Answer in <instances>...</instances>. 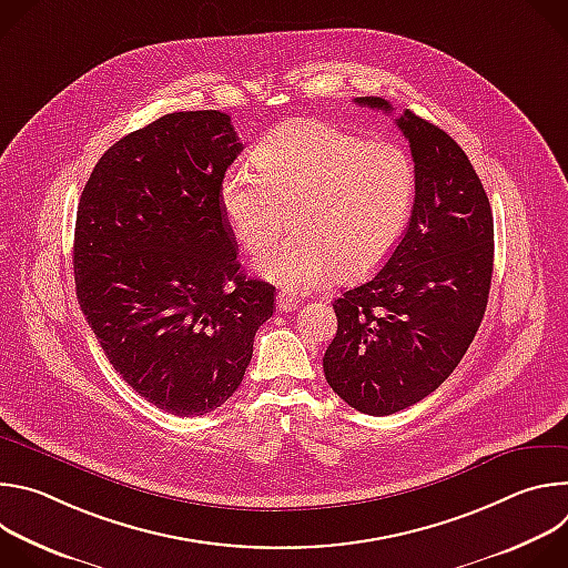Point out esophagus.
Masks as SVG:
<instances>
[{
    "instance_id": "esophagus-1",
    "label": "esophagus",
    "mask_w": 568,
    "mask_h": 568,
    "mask_svg": "<svg viewBox=\"0 0 568 568\" xmlns=\"http://www.w3.org/2000/svg\"><path fill=\"white\" fill-rule=\"evenodd\" d=\"M276 305H278V310L281 312H292V310H296L298 307V298L292 294V292H278L276 294Z\"/></svg>"
}]
</instances>
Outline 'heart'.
<instances>
[{
  "label": "heart",
  "instance_id": "1",
  "mask_svg": "<svg viewBox=\"0 0 568 568\" xmlns=\"http://www.w3.org/2000/svg\"><path fill=\"white\" fill-rule=\"evenodd\" d=\"M252 159L256 173L229 171L220 200L250 254L270 252L290 222L296 229L261 263L265 278L285 287H314L335 272L359 278L395 250L416 191L412 159L395 143L296 119L274 128Z\"/></svg>",
  "mask_w": 568,
  "mask_h": 568
}]
</instances>
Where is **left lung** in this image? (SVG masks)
Masks as SVG:
<instances>
[{
    "label": "left lung",
    "mask_w": 568,
    "mask_h": 568,
    "mask_svg": "<svg viewBox=\"0 0 568 568\" xmlns=\"http://www.w3.org/2000/svg\"><path fill=\"white\" fill-rule=\"evenodd\" d=\"M355 103L393 112L377 97ZM416 200L386 265L335 298L337 335L323 355L333 390L353 409L390 416L434 393L458 366L485 314L495 263L490 200L463 148L404 110Z\"/></svg>",
    "instance_id": "left-lung-1"
}]
</instances>
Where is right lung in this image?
Listing matches in <instances>:
<instances>
[{
  "label": "right lung",
  "mask_w": 568,
  "mask_h": 568,
  "mask_svg": "<svg viewBox=\"0 0 568 568\" xmlns=\"http://www.w3.org/2000/svg\"><path fill=\"white\" fill-rule=\"evenodd\" d=\"M240 152L229 114H166L108 148L75 213L80 310L114 371L182 418L235 393L276 310V290L240 272L220 200Z\"/></svg>",
  "instance_id": "add662e5"
}]
</instances>
